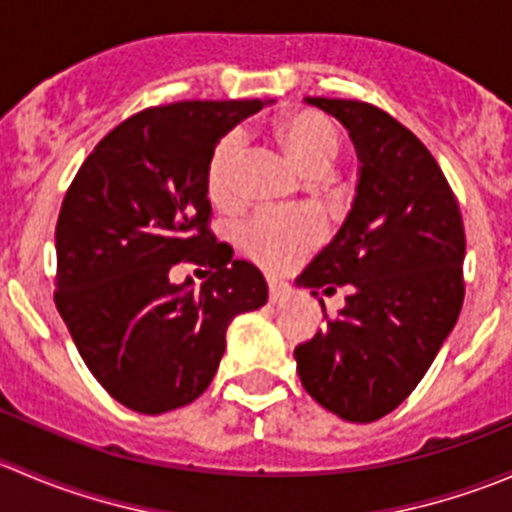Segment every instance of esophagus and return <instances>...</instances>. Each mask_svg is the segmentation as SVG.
Instances as JSON below:
<instances>
[{"label":"esophagus","instance_id":"34e87169","mask_svg":"<svg viewBox=\"0 0 512 512\" xmlns=\"http://www.w3.org/2000/svg\"><path fill=\"white\" fill-rule=\"evenodd\" d=\"M285 297H289V287L282 282H270V302H282Z\"/></svg>","mask_w":512,"mask_h":512}]
</instances>
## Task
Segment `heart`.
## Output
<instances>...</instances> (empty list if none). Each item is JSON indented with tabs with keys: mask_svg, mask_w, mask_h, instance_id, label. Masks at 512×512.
<instances>
[{
	"mask_svg": "<svg viewBox=\"0 0 512 512\" xmlns=\"http://www.w3.org/2000/svg\"><path fill=\"white\" fill-rule=\"evenodd\" d=\"M287 156L309 175H322L339 156V131L317 111H289L272 126ZM242 158V136L225 133L205 163V190L213 205L232 208L237 203V165ZM324 237V223L317 215L260 213L237 232L240 250L260 267L280 272L307 255Z\"/></svg>",
	"mask_w": 512,
	"mask_h": 512,
	"instance_id": "obj_1",
	"label": "heart"
}]
</instances>
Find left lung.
Wrapping results in <instances>:
<instances>
[{
    "mask_svg": "<svg viewBox=\"0 0 512 512\" xmlns=\"http://www.w3.org/2000/svg\"><path fill=\"white\" fill-rule=\"evenodd\" d=\"M307 103L347 126L361 170L352 213L297 280L314 297L347 287V304L324 312L327 327L294 359L319 406L371 423L416 389L456 327L466 232L441 165L404 123L354 98Z\"/></svg>",
    "mask_w": 512,
    "mask_h": 512,
    "instance_id": "left-lung-1",
    "label": "left lung"
}]
</instances>
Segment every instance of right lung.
<instances>
[{"mask_svg": "<svg viewBox=\"0 0 512 512\" xmlns=\"http://www.w3.org/2000/svg\"><path fill=\"white\" fill-rule=\"evenodd\" d=\"M267 101H178L133 113L96 143L61 203L54 302L98 384L138 414L198 399L232 319L267 282L210 230L205 163ZM206 267L200 290L174 265Z\"/></svg>", "mask_w": 512, "mask_h": 512, "instance_id": "right-lung-1", "label": "right lung"}]
</instances>
